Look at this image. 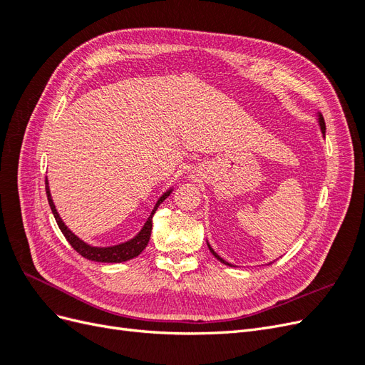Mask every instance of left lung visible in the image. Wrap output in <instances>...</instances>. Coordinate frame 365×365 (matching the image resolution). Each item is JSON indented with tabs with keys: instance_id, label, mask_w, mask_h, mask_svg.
<instances>
[{
	"instance_id": "1",
	"label": "left lung",
	"mask_w": 365,
	"mask_h": 365,
	"mask_svg": "<svg viewBox=\"0 0 365 365\" xmlns=\"http://www.w3.org/2000/svg\"><path fill=\"white\" fill-rule=\"evenodd\" d=\"M317 117H318V118H317V120H318V126H319V129H322V134H323V137H324V135H326V123H324V118H323V115H322V114H319V113H317ZM207 247H208L210 252H212V254H213V256H215V257H216V259H217V260H219L220 263H224V264H228V267H233V264H231V263H228L227 260H224L222 257H220V256H219V254H217V252H216V251H215V250L212 248V245H210V244H208V242H207ZM271 263H272V262H271Z\"/></svg>"
}]
</instances>
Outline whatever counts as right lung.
I'll return each mask as SVG.
<instances>
[{"label":"right lung","instance_id":"obj_1","mask_svg":"<svg viewBox=\"0 0 365 365\" xmlns=\"http://www.w3.org/2000/svg\"><path fill=\"white\" fill-rule=\"evenodd\" d=\"M173 190V187H170L169 190H165L161 196L160 200L157 201L155 207L150 212L148 220L143 225V228L138 231V235L134 236L132 239L126 240V242H121L118 245H111V247H93L90 244H86L81 237H77L73 231L63 224V220L61 219L59 213L56 207H54V202L51 200V193H50V187H48V180L46 178V192H47V200L50 204V208L53 212L54 219H56L58 227L61 228L62 235L65 236L70 242V245L81 254L82 257L88 259V260H94V262H102V263H121V262H126L137 257L138 254H141V251L145 250L149 244V239H150V231H152V217L155 215L158 205L168 197Z\"/></svg>","mask_w":365,"mask_h":365}]
</instances>
